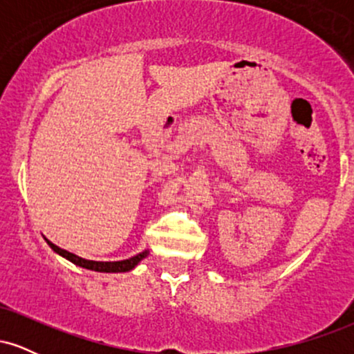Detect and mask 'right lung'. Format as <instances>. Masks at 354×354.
Masks as SVG:
<instances>
[{"mask_svg": "<svg viewBox=\"0 0 354 354\" xmlns=\"http://www.w3.org/2000/svg\"><path fill=\"white\" fill-rule=\"evenodd\" d=\"M46 243L50 245V248L53 251H56V253L63 256V258L70 259L71 263H75V265H78L81 268H86V270H91V271H100V273H124V271H129L133 270L138 263L141 261V259L146 258L148 256V251H143V253L133 256V258L129 259H123V261H89V259H84V258H80V256L70 253V251L66 250H61L56 245H53L51 241Z\"/></svg>", "mask_w": 354, "mask_h": 354, "instance_id": "add662e5", "label": "right lung"}]
</instances>
